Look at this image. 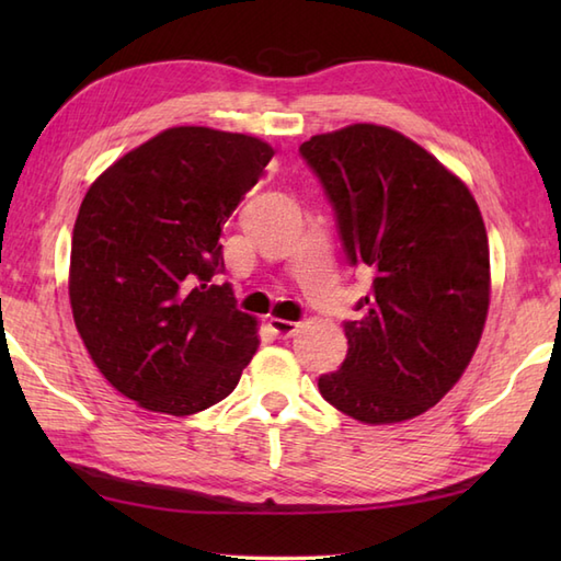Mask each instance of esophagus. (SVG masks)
<instances>
[{"instance_id":"1","label":"esophagus","mask_w":561,"mask_h":561,"mask_svg":"<svg viewBox=\"0 0 561 561\" xmlns=\"http://www.w3.org/2000/svg\"><path fill=\"white\" fill-rule=\"evenodd\" d=\"M270 330L277 337H291L294 332L299 330V323H294V320H284V318H270Z\"/></svg>"}]
</instances>
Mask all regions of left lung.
<instances>
[{
  "instance_id": "8db88e82",
  "label": "left lung",
  "mask_w": 561,
  "mask_h": 561,
  "mask_svg": "<svg viewBox=\"0 0 561 561\" xmlns=\"http://www.w3.org/2000/svg\"><path fill=\"white\" fill-rule=\"evenodd\" d=\"M371 294L344 320L347 356L318 378L332 408L366 424L404 422L458 383L490 308V243L460 178L412 139L350 125L299 147Z\"/></svg>"
}]
</instances>
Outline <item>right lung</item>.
Segmentation results:
<instances>
[{"instance_id": "right-lung-1", "label": "right lung", "mask_w": 561, "mask_h": 561, "mask_svg": "<svg viewBox=\"0 0 561 561\" xmlns=\"http://www.w3.org/2000/svg\"><path fill=\"white\" fill-rule=\"evenodd\" d=\"M274 151L248 135L171 127L89 187L71 236L69 301L108 383L145 410L195 414L224 400L257 350L219 236Z\"/></svg>"}]
</instances>
